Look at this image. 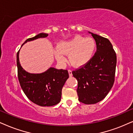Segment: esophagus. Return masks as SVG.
Returning <instances> with one entry per match:
<instances>
[{"label": "esophagus", "mask_w": 133, "mask_h": 133, "mask_svg": "<svg viewBox=\"0 0 133 133\" xmlns=\"http://www.w3.org/2000/svg\"><path fill=\"white\" fill-rule=\"evenodd\" d=\"M68 73H69V76L71 77L73 76V74H72V71L70 70H68Z\"/></svg>", "instance_id": "obj_1"}]
</instances>
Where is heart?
Returning a JSON list of instances; mask_svg holds the SVG:
<instances>
[{
    "instance_id": "heart-1",
    "label": "heart",
    "mask_w": 133,
    "mask_h": 133,
    "mask_svg": "<svg viewBox=\"0 0 133 133\" xmlns=\"http://www.w3.org/2000/svg\"><path fill=\"white\" fill-rule=\"evenodd\" d=\"M96 50V42L94 39L76 36L69 41L60 42L54 50V54L57 61L62 64L66 62L65 55H69L70 64L76 68H79L91 61Z\"/></svg>"
}]
</instances>
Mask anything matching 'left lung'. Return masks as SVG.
<instances>
[{
    "label": "left lung",
    "mask_w": 133,
    "mask_h": 133,
    "mask_svg": "<svg viewBox=\"0 0 133 133\" xmlns=\"http://www.w3.org/2000/svg\"><path fill=\"white\" fill-rule=\"evenodd\" d=\"M96 42L97 50L87 65L73 71L78 81L77 93L79 102L94 104L105 97L115 81L117 55L108 39L91 33Z\"/></svg>",
    "instance_id": "obj_1"
}]
</instances>
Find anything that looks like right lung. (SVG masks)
<instances>
[{
	"label": "right lung",
	"instance_id": "1",
	"mask_svg": "<svg viewBox=\"0 0 133 133\" xmlns=\"http://www.w3.org/2000/svg\"><path fill=\"white\" fill-rule=\"evenodd\" d=\"M47 36L48 34L40 33L26 39L22 45L28 41ZM19 52V50L16 54L18 78L21 89L27 97L39 106L49 107L58 104L61 100L62 88L69 77L68 71L50 67L42 73H28L21 66Z\"/></svg>",
	"mask_w": 133,
	"mask_h": 133
}]
</instances>
